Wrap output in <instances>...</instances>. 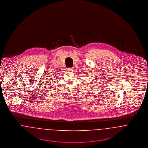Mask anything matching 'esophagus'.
Listing matches in <instances>:
<instances>
[{"mask_svg":"<svg viewBox=\"0 0 148 148\" xmlns=\"http://www.w3.org/2000/svg\"><path fill=\"white\" fill-rule=\"evenodd\" d=\"M73 68H68V70L69 71H73Z\"/></svg>","mask_w":148,"mask_h":148,"instance_id":"esophagus-1","label":"esophagus"}]
</instances>
